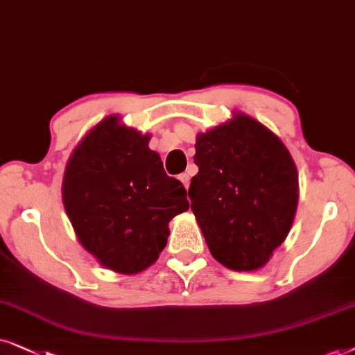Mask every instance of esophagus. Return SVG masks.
<instances>
[{
    "instance_id": "34e87169",
    "label": "esophagus",
    "mask_w": 355,
    "mask_h": 355,
    "mask_svg": "<svg viewBox=\"0 0 355 355\" xmlns=\"http://www.w3.org/2000/svg\"><path fill=\"white\" fill-rule=\"evenodd\" d=\"M178 178H180V182L183 183V185H185V188L190 187V180H191V175H190V173H188V172L182 173L180 177H178Z\"/></svg>"
}]
</instances>
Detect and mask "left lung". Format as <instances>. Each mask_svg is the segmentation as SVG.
Masks as SVG:
<instances>
[{
  "label": "left lung",
  "instance_id": "8db88e82",
  "mask_svg": "<svg viewBox=\"0 0 355 355\" xmlns=\"http://www.w3.org/2000/svg\"><path fill=\"white\" fill-rule=\"evenodd\" d=\"M195 149L188 196L211 254L234 271L264 266L289 234L299 201L289 150L242 113L201 133Z\"/></svg>",
  "mask_w": 355,
  "mask_h": 355
}]
</instances>
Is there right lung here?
<instances>
[{
  "mask_svg": "<svg viewBox=\"0 0 355 355\" xmlns=\"http://www.w3.org/2000/svg\"><path fill=\"white\" fill-rule=\"evenodd\" d=\"M149 136L107 116L71 155L63 202L83 247L121 274L149 268L167 245L168 222L190 207L165 173Z\"/></svg>",
  "mask_w": 355,
  "mask_h": 355,
  "instance_id": "add662e5",
  "label": "right lung"
}]
</instances>
